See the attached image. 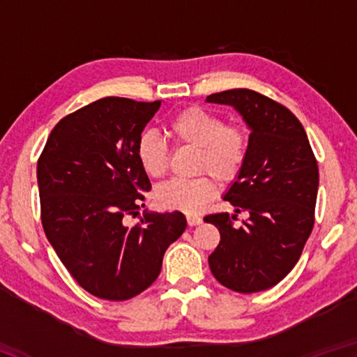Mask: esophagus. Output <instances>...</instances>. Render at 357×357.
Here are the masks:
<instances>
[{
	"label": "esophagus",
	"mask_w": 357,
	"mask_h": 357,
	"mask_svg": "<svg viewBox=\"0 0 357 357\" xmlns=\"http://www.w3.org/2000/svg\"><path fill=\"white\" fill-rule=\"evenodd\" d=\"M187 223H189V227H195V225H200V223L203 222L202 217H198L195 214H187Z\"/></svg>",
	"instance_id": "1"
}]
</instances>
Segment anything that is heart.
I'll return each mask as SVG.
<instances>
[{
	"label": "heart",
	"mask_w": 357,
	"mask_h": 357,
	"mask_svg": "<svg viewBox=\"0 0 357 357\" xmlns=\"http://www.w3.org/2000/svg\"><path fill=\"white\" fill-rule=\"evenodd\" d=\"M168 134L179 144L197 148L195 172L208 173L219 183H229L243 170L249 149L245 132L225 126L220 116L202 107H189L168 121ZM137 159L151 178H160L168 165L165 140L154 130L138 137ZM214 184L208 176L192 179L174 178L160 184L154 192L155 203L164 209L192 214L200 211L214 197Z\"/></svg>",
	"instance_id": "b5f03b06"
}]
</instances>
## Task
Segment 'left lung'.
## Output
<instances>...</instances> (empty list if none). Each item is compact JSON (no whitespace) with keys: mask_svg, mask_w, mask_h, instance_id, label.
Returning <instances> with one entry per match:
<instances>
[{"mask_svg":"<svg viewBox=\"0 0 357 357\" xmlns=\"http://www.w3.org/2000/svg\"><path fill=\"white\" fill-rule=\"evenodd\" d=\"M209 104L229 105L250 130L243 170L223 193L234 213L249 219L234 227L228 213L204 222L220 233L208 261L223 287L257 293L279 283L294 268L313 228L318 165L299 119L287 107L252 89L211 94Z\"/></svg>","mask_w":357,"mask_h":357,"instance_id":"8db88e82","label":"left lung"}]
</instances>
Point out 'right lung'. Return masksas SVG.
<instances>
[{
  "instance_id": "1",
  "label": "right lung",
  "mask_w": 357,
  "mask_h": 357,
  "mask_svg": "<svg viewBox=\"0 0 357 357\" xmlns=\"http://www.w3.org/2000/svg\"><path fill=\"white\" fill-rule=\"evenodd\" d=\"M160 104L96 100L59 121L39 157L45 236L78 285L100 299L126 301L144 291L187 227L179 211L146 209L138 225H126L151 190L137 142Z\"/></svg>"
}]
</instances>
